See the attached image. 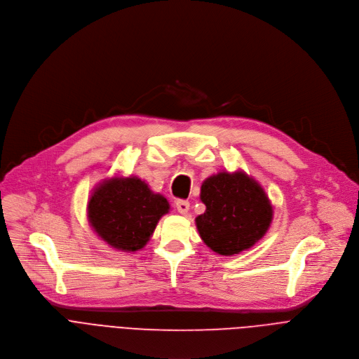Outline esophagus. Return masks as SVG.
Listing matches in <instances>:
<instances>
[{
  "label": "esophagus",
  "instance_id": "1",
  "mask_svg": "<svg viewBox=\"0 0 359 359\" xmlns=\"http://www.w3.org/2000/svg\"><path fill=\"white\" fill-rule=\"evenodd\" d=\"M175 206H177L178 212L182 213V215H185V213L189 210V202L185 201V199H178V201L175 202Z\"/></svg>",
  "mask_w": 359,
  "mask_h": 359
}]
</instances>
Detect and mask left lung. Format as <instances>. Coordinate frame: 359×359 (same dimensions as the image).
I'll list each match as a JSON object with an SVG mask.
<instances>
[{
    "instance_id": "obj_1",
    "label": "left lung",
    "mask_w": 359,
    "mask_h": 359,
    "mask_svg": "<svg viewBox=\"0 0 359 359\" xmlns=\"http://www.w3.org/2000/svg\"><path fill=\"white\" fill-rule=\"evenodd\" d=\"M206 210L195 219L202 241L224 256L252 248L267 232L273 209L262 187L245 172H219L201 187Z\"/></svg>"
}]
</instances>
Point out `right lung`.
I'll use <instances>...</instances> for the list:
<instances>
[{"label":"right lung","instance_id":"add662e5","mask_svg":"<svg viewBox=\"0 0 359 359\" xmlns=\"http://www.w3.org/2000/svg\"><path fill=\"white\" fill-rule=\"evenodd\" d=\"M168 201L135 177L103 182L89 201V221L110 246L135 252L153 235Z\"/></svg>","mask_w":359,"mask_h":359}]
</instances>
